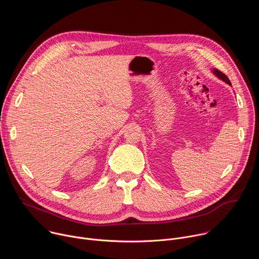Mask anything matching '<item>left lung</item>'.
<instances>
[{
	"label": "left lung",
	"mask_w": 259,
	"mask_h": 259,
	"mask_svg": "<svg viewBox=\"0 0 259 259\" xmlns=\"http://www.w3.org/2000/svg\"><path fill=\"white\" fill-rule=\"evenodd\" d=\"M213 73H214V75L215 76H217L220 80H223V81H225L226 83H228L229 85H231L232 86V84H231V81L229 80V78L225 75V73H223V72H221V71H219L218 69H216V68H214L213 69Z\"/></svg>",
	"instance_id": "8db88e82"
}]
</instances>
